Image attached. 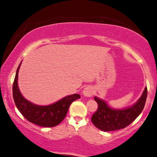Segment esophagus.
Masks as SVG:
<instances>
[{
	"instance_id": "34e87169",
	"label": "esophagus",
	"mask_w": 157,
	"mask_h": 157,
	"mask_svg": "<svg viewBox=\"0 0 157 157\" xmlns=\"http://www.w3.org/2000/svg\"><path fill=\"white\" fill-rule=\"evenodd\" d=\"M82 94H83L85 97H91L94 94V89L91 87V86H86V87L83 89V91H82Z\"/></svg>"
}]
</instances>
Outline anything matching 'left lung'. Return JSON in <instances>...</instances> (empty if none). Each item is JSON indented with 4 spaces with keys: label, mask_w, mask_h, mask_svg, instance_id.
<instances>
[{
    "label": "left lung",
    "mask_w": 157,
    "mask_h": 157,
    "mask_svg": "<svg viewBox=\"0 0 157 157\" xmlns=\"http://www.w3.org/2000/svg\"><path fill=\"white\" fill-rule=\"evenodd\" d=\"M147 94V87H145L137 102L124 109H112L103 100L94 97L98 109L91 117V122L97 128L103 131H116L127 127L141 113L146 101Z\"/></svg>",
    "instance_id": "obj_1"
}]
</instances>
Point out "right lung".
Wrapping results in <instances>:
<instances>
[{"mask_svg":"<svg viewBox=\"0 0 157 157\" xmlns=\"http://www.w3.org/2000/svg\"><path fill=\"white\" fill-rule=\"evenodd\" d=\"M21 64V63L16 71L12 86V94L16 107L28 121L35 125L42 127H55L60 124L66 117L71 102L80 98V95L77 94L69 95L48 105H38L32 103L23 97L17 86V77Z\"/></svg>","mask_w":157,"mask_h":157,"instance_id":"right-lung-1","label":"right lung"}]
</instances>
